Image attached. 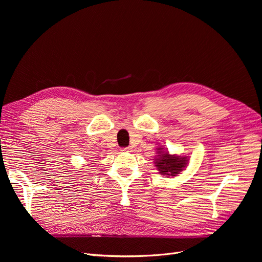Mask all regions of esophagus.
<instances>
[{
    "instance_id": "obj_1",
    "label": "esophagus",
    "mask_w": 262,
    "mask_h": 262,
    "mask_svg": "<svg viewBox=\"0 0 262 262\" xmlns=\"http://www.w3.org/2000/svg\"><path fill=\"white\" fill-rule=\"evenodd\" d=\"M121 150H122V152H130L132 148L129 146L128 147H123V148H121Z\"/></svg>"
}]
</instances>
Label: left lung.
<instances>
[{
    "label": "left lung",
    "instance_id": "1",
    "mask_svg": "<svg viewBox=\"0 0 262 262\" xmlns=\"http://www.w3.org/2000/svg\"><path fill=\"white\" fill-rule=\"evenodd\" d=\"M158 155L154 159L155 166L161 175L176 176L180 174L188 163V158L178 155H171L162 147H157Z\"/></svg>",
    "mask_w": 262,
    "mask_h": 262
}]
</instances>
